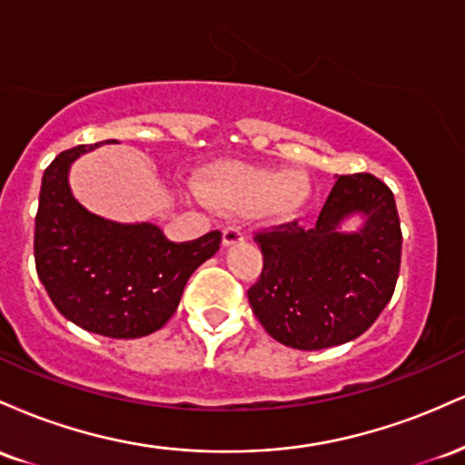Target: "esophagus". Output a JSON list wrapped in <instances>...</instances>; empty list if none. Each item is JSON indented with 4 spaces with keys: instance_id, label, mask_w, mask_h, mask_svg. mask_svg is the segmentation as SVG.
<instances>
[{
    "instance_id": "1",
    "label": "esophagus",
    "mask_w": 465,
    "mask_h": 465,
    "mask_svg": "<svg viewBox=\"0 0 465 465\" xmlns=\"http://www.w3.org/2000/svg\"><path fill=\"white\" fill-rule=\"evenodd\" d=\"M242 240H244V232L240 227L229 225L223 229V244H225V247H232V244L242 242Z\"/></svg>"
}]
</instances>
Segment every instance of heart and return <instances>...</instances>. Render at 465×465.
Listing matches in <instances>:
<instances>
[{
    "label": "heart",
    "mask_w": 465,
    "mask_h": 465,
    "mask_svg": "<svg viewBox=\"0 0 465 465\" xmlns=\"http://www.w3.org/2000/svg\"><path fill=\"white\" fill-rule=\"evenodd\" d=\"M201 196L229 214H255L271 223L295 218L311 199V183L295 170L262 165L221 163L207 170L199 183Z\"/></svg>",
    "instance_id": "b5f03b06"
}]
</instances>
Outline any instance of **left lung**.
Here are the masks:
<instances>
[{"instance_id":"obj_1","label":"left lung","mask_w":465,"mask_h":465,"mask_svg":"<svg viewBox=\"0 0 465 465\" xmlns=\"http://www.w3.org/2000/svg\"><path fill=\"white\" fill-rule=\"evenodd\" d=\"M354 215V232L342 225ZM262 275L247 291L251 311L282 345L325 350L354 341L396 288L402 232L393 192L373 174L336 179L317 221L255 233Z\"/></svg>"}]
</instances>
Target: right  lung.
Masks as SVG:
<instances>
[{
    "label": "right lung",
    "instance_id": "1",
    "mask_svg": "<svg viewBox=\"0 0 465 465\" xmlns=\"http://www.w3.org/2000/svg\"><path fill=\"white\" fill-rule=\"evenodd\" d=\"M100 143L69 148L45 168L35 218L36 273L72 323L140 339L173 317L190 275L216 253L223 233L177 244L153 223H115L84 210L69 188V168Z\"/></svg>",
    "mask_w": 465,
    "mask_h": 465
}]
</instances>
